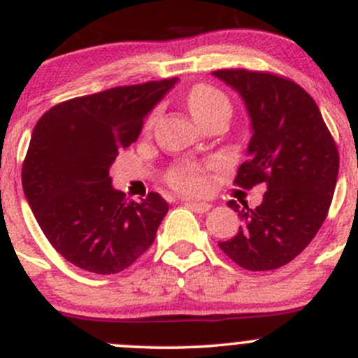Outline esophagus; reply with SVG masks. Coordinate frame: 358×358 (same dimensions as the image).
Returning a JSON list of instances; mask_svg holds the SVG:
<instances>
[{
	"instance_id": "esophagus-1",
	"label": "esophagus",
	"mask_w": 358,
	"mask_h": 358,
	"mask_svg": "<svg viewBox=\"0 0 358 358\" xmlns=\"http://www.w3.org/2000/svg\"><path fill=\"white\" fill-rule=\"evenodd\" d=\"M187 207H190L196 213H207L212 208V205L205 202H187Z\"/></svg>"
}]
</instances>
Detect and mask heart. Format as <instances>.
I'll use <instances>...</instances> for the list:
<instances>
[{
	"instance_id": "1",
	"label": "heart",
	"mask_w": 358,
	"mask_h": 358,
	"mask_svg": "<svg viewBox=\"0 0 358 358\" xmlns=\"http://www.w3.org/2000/svg\"><path fill=\"white\" fill-rule=\"evenodd\" d=\"M187 106L199 121H203L215 113L231 114V102L222 90L208 84H195L187 92ZM158 119V110H153L146 119L145 129L150 131ZM208 166L199 163H182L166 173V182L175 190L183 193H202L208 188Z\"/></svg>"
}]
</instances>
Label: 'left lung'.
Returning a JSON list of instances; mask_svg holds the SVG:
<instances>
[{"mask_svg": "<svg viewBox=\"0 0 358 358\" xmlns=\"http://www.w3.org/2000/svg\"><path fill=\"white\" fill-rule=\"evenodd\" d=\"M213 76L241 94L252 121L249 159L234 185L268 188L256 208L227 203L244 225L219 248L248 271L278 269L305 250L327 219L338 150L313 97L296 82L248 69H222Z\"/></svg>", "mask_w": 358, "mask_h": 358, "instance_id": "1", "label": "left lung"}]
</instances>
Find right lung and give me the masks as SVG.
I'll return each instance as SVG.
<instances>
[{
    "mask_svg": "<svg viewBox=\"0 0 358 358\" xmlns=\"http://www.w3.org/2000/svg\"><path fill=\"white\" fill-rule=\"evenodd\" d=\"M176 77L73 97L38 119L23 159V192L60 256L94 274L129 268L155 242L168 203L114 190L109 168Z\"/></svg>",
    "mask_w": 358,
    "mask_h": 358,
    "instance_id": "1",
    "label": "right lung"
}]
</instances>
